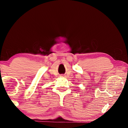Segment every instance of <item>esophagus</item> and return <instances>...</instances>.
Returning <instances> with one entry per match:
<instances>
[{"instance_id": "34e87169", "label": "esophagus", "mask_w": 128, "mask_h": 128, "mask_svg": "<svg viewBox=\"0 0 128 128\" xmlns=\"http://www.w3.org/2000/svg\"><path fill=\"white\" fill-rule=\"evenodd\" d=\"M60 76H61V77H63V76H64L62 74V75H60Z\"/></svg>"}]
</instances>
